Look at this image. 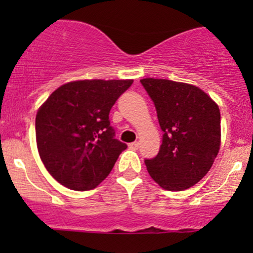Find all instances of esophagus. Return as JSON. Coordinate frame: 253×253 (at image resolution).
<instances>
[{
  "label": "esophagus",
  "instance_id": "obj_1",
  "mask_svg": "<svg viewBox=\"0 0 253 253\" xmlns=\"http://www.w3.org/2000/svg\"><path fill=\"white\" fill-rule=\"evenodd\" d=\"M138 147H139V143L138 142H132V143H129L128 144V148H131V149H138Z\"/></svg>",
  "mask_w": 253,
  "mask_h": 253
}]
</instances>
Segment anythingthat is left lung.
<instances>
[{"mask_svg": "<svg viewBox=\"0 0 253 253\" xmlns=\"http://www.w3.org/2000/svg\"><path fill=\"white\" fill-rule=\"evenodd\" d=\"M163 134L157 157L145 159L153 180L168 191H183L205 177L220 148V111L198 86L144 78Z\"/></svg>", "mask_w": 253, "mask_h": 253, "instance_id": "8db88e82", "label": "left lung"}]
</instances>
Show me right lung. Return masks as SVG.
Masks as SVG:
<instances>
[{"label":"right lung","mask_w":253,"mask_h":253,"mask_svg":"<svg viewBox=\"0 0 253 253\" xmlns=\"http://www.w3.org/2000/svg\"><path fill=\"white\" fill-rule=\"evenodd\" d=\"M132 83V79L70 82L42 104L35 119L38 150L57 182L88 191L110 174L127 145L115 138L109 114Z\"/></svg>","instance_id":"add662e5"}]
</instances>
